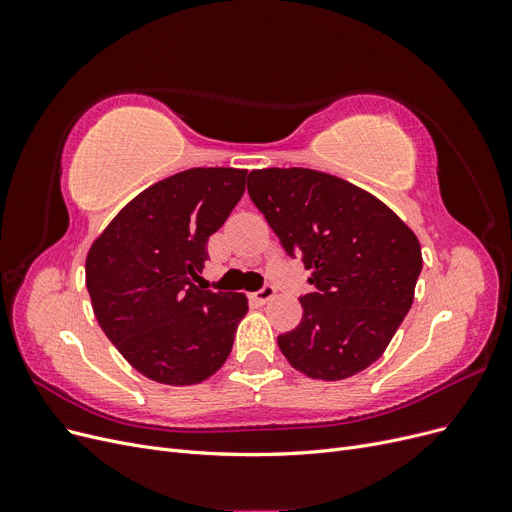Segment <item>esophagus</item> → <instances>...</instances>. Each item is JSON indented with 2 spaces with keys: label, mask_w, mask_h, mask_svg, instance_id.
I'll use <instances>...</instances> for the list:
<instances>
[{
  "label": "esophagus",
  "mask_w": 512,
  "mask_h": 512,
  "mask_svg": "<svg viewBox=\"0 0 512 512\" xmlns=\"http://www.w3.org/2000/svg\"><path fill=\"white\" fill-rule=\"evenodd\" d=\"M273 297H275V288H273V286H265L262 290H258V292L252 294V299H254L258 305H265V303L271 301Z\"/></svg>",
  "instance_id": "esophagus-1"
}]
</instances>
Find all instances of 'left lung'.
<instances>
[{"instance_id":"8db88e82","label":"left lung","mask_w":512,"mask_h":512,"mask_svg":"<svg viewBox=\"0 0 512 512\" xmlns=\"http://www.w3.org/2000/svg\"><path fill=\"white\" fill-rule=\"evenodd\" d=\"M247 192L286 254L312 269L299 327L277 337L288 363L314 380L376 363L414 301V232L374 194L312 168L252 170Z\"/></svg>"}]
</instances>
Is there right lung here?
<instances>
[{
    "mask_svg": "<svg viewBox=\"0 0 512 512\" xmlns=\"http://www.w3.org/2000/svg\"><path fill=\"white\" fill-rule=\"evenodd\" d=\"M243 168H190L132 198L91 243L85 282L96 320L136 371L190 386L218 371L247 314L243 292L194 282L207 241L245 192Z\"/></svg>",
    "mask_w": 512,
    "mask_h": 512,
    "instance_id": "obj_1",
    "label": "right lung"
}]
</instances>
